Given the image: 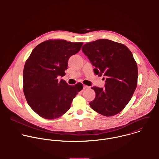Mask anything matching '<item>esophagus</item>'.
I'll use <instances>...</instances> for the list:
<instances>
[{
    "mask_svg": "<svg viewBox=\"0 0 159 159\" xmlns=\"http://www.w3.org/2000/svg\"><path fill=\"white\" fill-rule=\"evenodd\" d=\"M84 87V90L89 89L90 88V87H89V86H87V85H84V87Z\"/></svg>",
    "mask_w": 159,
    "mask_h": 159,
    "instance_id": "1",
    "label": "esophagus"
}]
</instances>
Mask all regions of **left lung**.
Wrapping results in <instances>:
<instances>
[{
    "instance_id": "8db88e82",
    "label": "left lung",
    "mask_w": 159,
    "mask_h": 159,
    "mask_svg": "<svg viewBox=\"0 0 159 159\" xmlns=\"http://www.w3.org/2000/svg\"><path fill=\"white\" fill-rule=\"evenodd\" d=\"M82 50L95 67L94 74L106 78L104 88L92 87L96 98L90 106L105 116L118 114L137 85L138 68L133 54L125 45L106 39L87 43Z\"/></svg>"
}]
</instances>
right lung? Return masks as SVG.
<instances>
[{"label":"right lung","mask_w":159,"mask_h":159,"mask_svg":"<svg viewBox=\"0 0 159 159\" xmlns=\"http://www.w3.org/2000/svg\"><path fill=\"white\" fill-rule=\"evenodd\" d=\"M82 44L61 39L45 41L34 48L26 60L24 94L29 106L41 117L52 120L62 116L83 89L79 83L71 86L57 79L65 75L69 59L80 51Z\"/></svg>","instance_id":"right-lung-1"}]
</instances>
